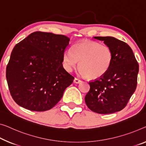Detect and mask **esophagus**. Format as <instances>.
Here are the masks:
<instances>
[{"label":"esophagus","mask_w":146,"mask_h":146,"mask_svg":"<svg viewBox=\"0 0 146 146\" xmlns=\"http://www.w3.org/2000/svg\"><path fill=\"white\" fill-rule=\"evenodd\" d=\"M81 82H82V81L79 79H78V78H74V82L75 84H80Z\"/></svg>","instance_id":"obj_1"}]
</instances>
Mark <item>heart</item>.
Wrapping results in <instances>:
<instances>
[{"label": "heart", "instance_id": "1", "mask_svg": "<svg viewBox=\"0 0 146 146\" xmlns=\"http://www.w3.org/2000/svg\"><path fill=\"white\" fill-rule=\"evenodd\" d=\"M112 51L106 44L84 40L73 45L62 55V65L71 72L77 65L80 73L91 80L101 78L110 67Z\"/></svg>", "mask_w": 146, "mask_h": 146}]
</instances>
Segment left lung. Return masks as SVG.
I'll list each match as a JSON object with an SVG mask.
<instances>
[{
  "mask_svg": "<svg viewBox=\"0 0 146 146\" xmlns=\"http://www.w3.org/2000/svg\"><path fill=\"white\" fill-rule=\"evenodd\" d=\"M112 51V60L107 72L99 80L89 82L85 97L87 107L94 112L108 114L126 106L136 90L139 65L129 45L114 37L95 36Z\"/></svg>",
  "mask_w": 146,
  "mask_h": 146,
  "instance_id": "1",
  "label": "left lung"
}]
</instances>
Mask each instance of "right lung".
<instances>
[{"label":"right lung","mask_w":146,"mask_h":146,"mask_svg":"<svg viewBox=\"0 0 146 146\" xmlns=\"http://www.w3.org/2000/svg\"><path fill=\"white\" fill-rule=\"evenodd\" d=\"M69 42L66 36L38 31L15 45L6 67V80L19 106L44 111L61 99L74 79L62 66Z\"/></svg>","instance_id":"obj_1"}]
</instances>
